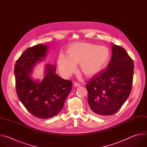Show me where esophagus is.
Listing matches in <instances>:
<instances>
[{
    "label": "esophagus",
    "instance_id": "34e87169",
    "mask_svg": "<svg viewBox=\"0 0 147 147\" xmlns=\"http://www.w3.org/2000/svg\"><path fill=\"white\" fill-rule=\"evenodd\" d=\"M80 86H81L80 84H79V83H78V82H74V86L76 87H80Z\"/></svg>",
    "mask_w": 147,
    "mask_h": 147
}]
</instances>
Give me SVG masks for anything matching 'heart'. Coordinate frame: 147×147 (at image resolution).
<instances>
[{
  "label": "heart",
  "instance_id": "b5f03b06",
  "mask_svg": "<svg viewBox=\"0 0 147 147\" xmlns=\"http://www.w3.org/2000/svg\"><path fill=\"white\" fill-rule=\"evenodd\" d=\"M69 56L60 54L57 64L60 73L69 77L76 70V65L80 63L82 72L86 76H93L108 65L111 59L109 49L90 43H75L68 49Z\"/></svg>",
  "mask_w": 147,
  "mask_h": 147
}]
</instances>
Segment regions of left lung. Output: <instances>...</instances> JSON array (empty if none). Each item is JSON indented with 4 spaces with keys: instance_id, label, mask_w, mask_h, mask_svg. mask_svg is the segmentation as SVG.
Masks as SVG:
<instances>
[{
    "instance_id": "1",
    "label": "left lung",
    "mask_w": 147,
    "mask_h": 147,
    "mask_svg": "<svg viewBox=\"0 0 147 147\" xmlns=\"http://www.w3.org/2000/svg\"><path fill=\"white\" fill-rule=\"evenodd\" d=\"M112 49V56L107 67L86 84L91 111L97 115L116 113L131 91L133 60L121 47L113 44Z\"/></svg>"
}]
</instances>
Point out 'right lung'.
<instances>
[{
	"instance_id": "add662e5",
	"label": "right lung",
	"mask_w": 147,
	"mask_h": 147,
	"mask_svg": "<svg viewBox=\"0 0 147 147\" xmlns=\"http://www.w3.org/2000/svg\"><path fill=\"white\" fill-rule=\"evenodd\" d=\"M46 45L38 44L27 49L17 60L14 66L17 96L27 110L40 119L57 115L72 89L70 80L61 78L56 73V66L48 64L41 81L30 76L33 66L47 55Z\"/></svg>"
}]
</instances>
